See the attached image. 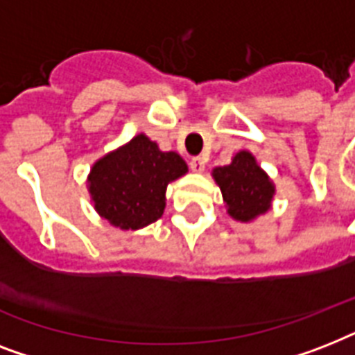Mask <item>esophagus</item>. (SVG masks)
I'll use <instances>...</instances> for the list:
<instances>
[{
  "label": "esophagus",
  "mask_w": 355,
  "mask_h": 355,
  "mask_svg": "<svg viewBox=\"0 0 355 355\" xmlns=\"http://www.w3.org/2000/svg\"><path fill=\"white\" fill-rule=\"evenodd\" d=\"M189 167H191V171L202 173L205 171V158L195 156V158H191V160H189Z\"/></svg>",
  "instance_id": "esophagus-1"
}]
</instances>
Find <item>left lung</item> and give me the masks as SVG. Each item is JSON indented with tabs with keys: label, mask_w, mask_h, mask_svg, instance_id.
I'll use <instances>...</instances> for the list:
<instances>
[{
	"label": "left lung",
	"mask_w": 355,
	"mask_h": 355,
	"mask_svg": "<svg viewBox=\"0 0 355 355\" xmlns=\"http://www.w3.org/2000/svg\"><path fill=\"white\" fill-rule=\"evenodd\" d=\"M211 175L236 221H252L270 208L275 184L248 150H239L228 166L216 167Z\"/></svg>",
	"instance_id": "8db88e82"
}]
</instances>
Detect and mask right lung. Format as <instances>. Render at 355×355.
I'll use <instances>...</instances> for the list:
<instances>
[{
    "instance_id": "obj_1",
    "label": "right lung",
    "mask_w": 355,
    "mask_h": 355,
    "mask_svg": "<svg viewBox=\"0 0 355 355\" xmlns=\"http://www.w3.org/2000/svg\"><path fill=\"white\" fill-rule=\"evenodd\" d=\"M188 173L177 153H164L145 134L97 160L88 175L96 211L123 230H138L160 219L167 184Z\"/></svg>"
}]
</instances>
